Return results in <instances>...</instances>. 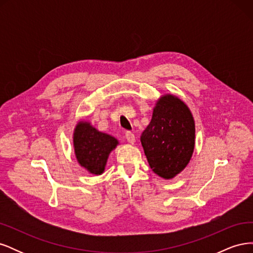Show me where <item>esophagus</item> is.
Returning <instances> with one entry per match:
<instances>
[{"label":"esophagus","instance_id":"esophagus-1","mask_svg":"<svg viewBox=\"0 0 253 253\" xmlns=\"http://www.w3.org/2000/svg\"><path fill=\"white\" fill-rule=\"evenodd\" d=\"M126 139L131 144H134L135 143V135L132 132H126Z\"/></svg>","mask_w":253,"mask_h":253}]
</instances>
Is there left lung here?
<instances>
[{"instance_id": "1", "label": "left lung", "mask_w": 253, "mask_h": 253, "mask_svg": "<svg viewBox=\"0 0 253 253\" xmlns=\"http://www.w3.org/2000/svg\"><path fill=\"white\" fill-rule=\"evenodd\" d=\"M152 171L172 179L188 166L195 145V121L188 105L166 94L156 101L152 119L140 136Z\"/></svg>"}]
</instances>
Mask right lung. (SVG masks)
<instances>
[{
  "label": "right lung",
  "mask_w": 253,
  "mask_h": 253,
  "mask_svg": "<svg viewBox=\"0 0 253 253\" xmlns=\"http://www.w3.org/2000/svg\"><path fill=\"white\" fill-rule=\"evenodd\" d=\"M73 142L78 164L94 175L104 172L111 152L119 144L115 137L98 131L90 122L84 120L76 125Z\"/></svg>",
  "instance_id": "add662e5"
}]
</instances>
